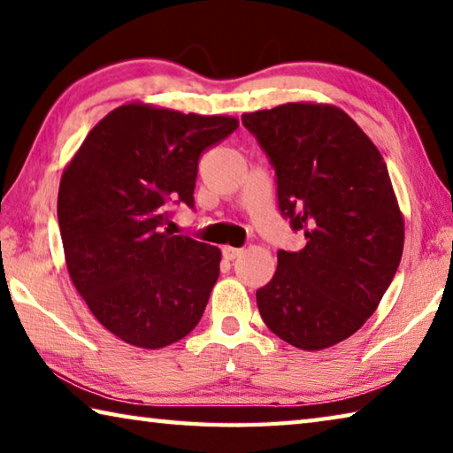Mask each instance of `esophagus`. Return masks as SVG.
<instances>
[{
    "label": "esophagus",
    "mask_w": 453,
    "mask_h": 453,
    "mask_svg": "<svg viewBox=\"0 0 453 453\" xmlns=\"http://www.w3.org/2000/svg\"><path fill=\"white\" fill-rule=\"evenodd\" d=\"M221 253H224V257H226L227 261H234V259H237L239 255L243 253V250H242V247H229V245H226L224 250H221Z\"/></svg>",
    "instance_id": "1"
}]
</instances>
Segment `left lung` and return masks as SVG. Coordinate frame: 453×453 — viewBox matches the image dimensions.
I'll return each mask as SVG.
<instances>
[{
    "label": "left lung",
    "mask_w": 453,
    "mask_h": 453,
    "mask_svg": "<svg viewBox=\"0 0 453 453\" xmlns=\"http://www.w3.org/2000/svg\"><path fill=\"white\" fill-rule=\"evenodd\" d=\"M269 157L280 216L303 232L257 290L263 322L316 351L349 338L375 312L403 257L404 221L377 147L334 105L285 104L245 113Z\"/></svg>",
    "instance_id": "1"
}]
</instances>
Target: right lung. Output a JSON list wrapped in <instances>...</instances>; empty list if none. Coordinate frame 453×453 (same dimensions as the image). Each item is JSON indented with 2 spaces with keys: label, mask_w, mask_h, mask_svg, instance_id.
Returning <instances> with one entry per match:
<instances>
[{
  "label": "right lung",
  "mask_w": 453,
  "mask_h": 453,
  "mask_svg": "<svg viewBox=\"0 0 453 453\" xmlns=\"http://www.w3.org/2000/svg\"><path fill=\"white\" fill-rule=\"evenodd\" d=\"M237 127L224 115L127 104L88 133L62 174L58 227L70 279L119 340L158 349L200 322L221 253L165 224L174 206L194 210L200 155Z\"/></svg>",
  "instance_id": "obj_1"
}]
</instances>
